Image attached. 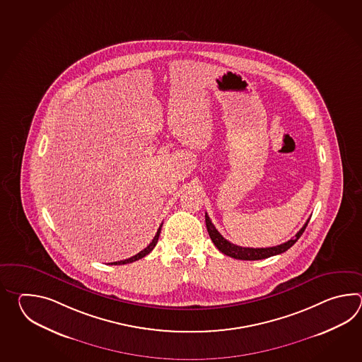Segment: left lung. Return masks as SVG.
I'll return each mask as SVG.
<instances>
[{
    "label": "left lung",
    "mask_w": 362,
    "mask_h": 362,
    "mask_svg": "<svg viewBox=\"0 0 362 362\" xmlns=\"http://www.w3.org/2000/svg\"><path fill=\"white\" fill-rule=\"evenodd\" d=\"M308 223H309V220H308L307 223H304V226L296 233V235L293 238L287 240V242L282 243V245L267 247V248H250V247L237 246L234 243H230L228 239L223 238V235L216 229L215 225L211 221V218L206 214V225H207L208 234H209V237L212 239L214 245L223 254L234 257V259H238V260H262V259H267V257H270V256L285 252L290 247H293L296 243L298 239L300 238L301 234L304 233L305 228H307Z\"/></svg>",
    "instance_id": "8db88e82"
}]
</instances>
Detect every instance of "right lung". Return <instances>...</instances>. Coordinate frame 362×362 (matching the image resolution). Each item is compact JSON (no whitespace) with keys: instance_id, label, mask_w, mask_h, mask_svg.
<instances>
[{"instance_id":"right-lung-1","label":"right lung","mask_w":362,"mask_h":362,"mask_svg":"<svg viewBox=\"0 0 362 362\" xmlns=\"http://www.w3.org/2000/svg\"><path fill=\"white\" fill-rule=\"evenodd\" d=\"M160 230H162V225L159 226V229L156 231V234H155L154 239L151 240V243L146 247V248H144L141 252H139L137 255H134V256H132L129 259H125V260H120V262H111V265H123V264H129V262H137L139 259H142V257H145L146 255L150 254L153 250H154V247L156 246V243H158V239H159V235H160Z\"/></svg>"}]
</instances>
